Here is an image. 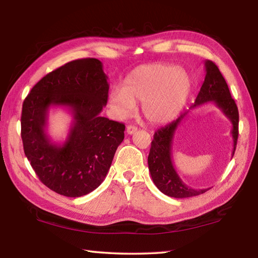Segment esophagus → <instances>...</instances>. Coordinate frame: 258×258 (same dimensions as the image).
Segmentation results:
<instances>
[{"mask_svg":"<svg viewBox=\"0 0 258 258\" xmlns=\"http://www.w3.org/2000/svg\"><path fill=\"white\" fill-rule=\"evenodd\" d=\"M136 131H138V127H136V126H134V125H128L127 127H126V133L130 134V135L134 134Z\"/></svg>","mask_w":258,"mask_h":258,"instance_id":"esophagus-1","label":"esophagus"}]
</instances>
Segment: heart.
I'll list each match as a JSON object with an SVG mask.
<instances>
[{
    "label": "heart",
    "instance_id": "1",
    "mask_svg": "<svg viewBox=\"0 0 258 258\" xmlns=\"http://www.w3.org/2000/svg\"><path fill=\"white\" fill-rule=\"evenodd\" d=\"M190 91V78L183 69L165 63L140 65L124 80L123 89L108 96L117 117H126L142 102V113L153 124L169 122L182 111Z\"/></svg>",
    "mask_w": 258,
    "mask_h": 258
}]
</instances>
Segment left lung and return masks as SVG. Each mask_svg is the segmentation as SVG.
Returning <instances> with one entry per match:
<instances>
[{"label": "left lung", "mask_w": 258, "mask_h": 258, "mask_svg": "<svg viewBox=\"0 0 258 258\" xmlns=\"http://www.w3.org/2000/svg\"><path fill=\"white\" fill-rule=\"evenodd\" d=\"M205 72L204 83L201 87L194 104L190 106V109L203 105L205 103L212 102L231 120L233 157L238 138V109L236 103L232 98L226 81L223 78L215 63H213L210 59L205 61ZM188 112L189 111H186L177 119L173 120L172 123L156 131L154 139L152 141L149 158H147L151 176L156 187L163 194L175 197V199H186V197L197 196L210 189H195L189 187L179 177L173 164L172 147L174 136L180 123L187 116Z\"/></svg>", "instance_id": "left-lung-1"}]
</instances>
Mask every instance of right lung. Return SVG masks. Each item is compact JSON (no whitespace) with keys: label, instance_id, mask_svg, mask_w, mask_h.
I'll list each match as a JSON object with an SVG mask.
<instances>
[{"label":"right lung","instance_id":"obj_1","mask_svg":"<svg viewBox=\"0 0 258 258\" xmlns=\"http://www.w3.org/2000/svg\"><path fill=\"white\" fill-rule=\"evenodd\" d=\"M107 75L97 58L69 62L33 86L22 107L24 153L41 182L59 195L91 193L106 177L125 125L101 116L108 96ZM51 107H64L74 119L63 144L47 134Z\"/></svg>","mask_w":258,"mask_h":258}]
</instances>
